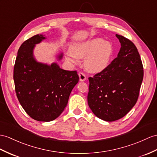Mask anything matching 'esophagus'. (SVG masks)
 <instances>
[{"mask_svg":"<svg viewBox=\"0 0 157 157\" xmlns=\"http://www.w3.org/2000/svg\"><path fill=\"white\" fill-rule=\"evenodd\" d=\"M78 76H79V80L80 81H85L86 79V75L83 73L82 72H80L78 73Z\"/></svg>","mask_w":157,"mask_h":157,"instance_id":"34e87169","label":"esophagus"}]
</instances>
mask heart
Instances as JSON below:
<instances>
[{"label":"heart","mask_w":157,"mask_h":157,"mask_svg":"<svg viewBox=\"0 0 157 157\" xmlns=\"http://www.w3.org/2000/svg\"><path fill=\"white\" fill-rule=\"evenodd\" d=\"M114 48L110 42L94 38L76 44L66 52L67 59L76 64L80 58L85 57V67L91 72H100L108 67L113 55Z\"/></svg>","instance_id":"b5f03b06"}]
</instances>
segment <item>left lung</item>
<instances>
[{
	"mask_svg": "<svg viewBox=\"0 0 157 157\" xmlns=\"http://www.w3.org/2000/svg\"><path fill=\"white\" fill-rule=\"evenodd\" d=\"M121 47L117 58L104 71L89 77L88 104L98 118L120 119L135 105L143 79V66L135 45L116 34Z\"/></svg>",
	"mask_w": 157,
	"mask_h": 157,
	"instance_id": "8db88e82",
	"label": "left lung"
}]
</instances>
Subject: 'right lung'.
<instances>
[{
  "mask_svg": "<svg viewBox=\"0 0 157 157\" xmlns=\"http://www.w3.org/2000/svg\"><path fill=\"white\" fill-rule=\"evenodd\" d=\"M45 39L43 34H36L21 44L13 78L17 97L25 112L34 120L49 122L63 112L79 77L76 71L63 70L56 63L48 65L37 62L33 50ZM57 57L60 60L63 54Z\"/></svg>",
  "mask_w": 157,
  "mask_h": 157,
  "instance_id": "obj_1",
  "label": "right lung"
}]
</instances>
